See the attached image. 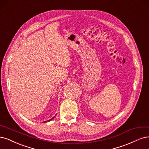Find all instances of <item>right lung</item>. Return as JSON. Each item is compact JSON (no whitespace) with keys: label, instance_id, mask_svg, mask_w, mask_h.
<instances>
[{"label":"right lung","instance_id":"right-lung-1","mask_svg":"<svg viewBox=\"0 0 149 149\" xmlns=\"http://www.w3.org/2000/svg\"><path fill=\"white\" fill-rule=\"evenodd\" d=\"M54 118V117H53V118H52V119H49V120H48V121H45V123H46V122H47V121H51V120H52V119H53V118Z\"/></svg>","mask_w":149,"mask_h":149}]
</instances>
